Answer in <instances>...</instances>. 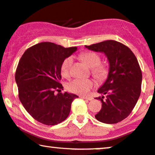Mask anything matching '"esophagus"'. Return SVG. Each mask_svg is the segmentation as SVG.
<instances>
[{
    "mask_svg": "<svg viewBox=\"0 0 155 155\" xmlns=\"http://www.w3.org/2000/svg\"><path fill=\"white\" fill-rule=\"evenodd\" d=\"M80 98H81L83 99H86V100H88V101H91L93 99L91 97H86V96H80Z\"/></svg>",
    "mask_w": 155,
    "mask_h": 155,
    "instance_id": "obj_1",
    "label": "esophagus"
}]
</instances>
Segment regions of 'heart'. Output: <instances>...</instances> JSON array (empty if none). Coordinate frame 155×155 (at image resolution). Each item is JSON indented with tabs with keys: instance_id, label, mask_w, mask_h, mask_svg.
I'll list each match as a JSON object with an SVG mask.
<instances>
[{
	"instance_id": "obj_1",
	"label": "heart",
	"mask_w": 155,
	"mask_h": 155,
	"mask_svg": "<svg viewBox=\"0 0 155 155\" xmlns=\"http://www.w3.org/2000/svg\"><path fill=\"white\" fill-rule=\"evenodd\" d=\"M81 57L86 64L91 68V73L96 79L99 81H104L107 79L109 73L108 67L106 64H101V58L100 55L94 51H86L82 54ZM73 61V57L69 56L61 63V73L64 76H69ZM95 85L96 84L92 79H75L67 84V88L74 94L86 95Z\"/></svg>"
}]
</instances>
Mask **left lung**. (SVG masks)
I'll use <instances>...</instances> for the list:
<instances>
[{"label": "left lung", "mask_w": 155, "mask_h": 155, "mask_svg": "<svg viewBox=\"0 0 155 155\" xmlns=\"http://www.w3.org/2000/svg\"><path fill=\"white\" fill-rule=\"evenodd\" d=\"M86 48L106 54L109 62L108 76L98 90L104 96L96 99L102 103L95 115L100 122L115 124L130 114L141 93L142 71L131 49L122 43L106 40Z\"/></svg>", "instance_id": "8db88e82"}]
</instances>
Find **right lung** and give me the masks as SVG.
<instances>
[{
    "label": "right lung",
    "mask_w": 155,
    "mask_h": 155,
    "mask_svg": "<svg viewBox=\"0 0 155 155\" xmlns=\"http://www.w3.org/2000/svg\"><path fill=\"white\" fill-rule=\"evenodd\" d=\"M76 49L41 42L28 48L20 59L15 71L20 101L29 114L42 124L55 125L64 120L72 101L79 97L61 93L60 83L61 63Z\"/></svg>",
    "instance_id": "right-lung-1"
}]
</instances>
